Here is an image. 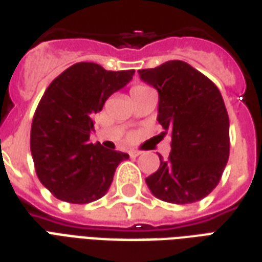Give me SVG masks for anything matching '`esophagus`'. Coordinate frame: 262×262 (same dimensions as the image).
I'll use <instances>...</instances> for the list:
<instances>
[{
	"mask_svg": "<svg viewBox=\"0 0 262 262\" xmlns=\"http://www.w3.org/2000/svg\"><path fill=\"white\" fill-rule=\"evenodd\" d=\"M129 155H130V157H137L140 156V151H137V150H130Z\"/></svg>",
	"mask_w": 262,
	"mask_h": 262,
	"instance_id": "1",
	"label": "esophagus"
}]
</instances>
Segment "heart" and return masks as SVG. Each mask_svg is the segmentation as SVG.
<instances>
[{
  "instance_id": "heart-1",
  "label": "heart",
  "mask_w": 262,
  "mask_h": 262,
  "mask_svg": "<svg viewBox=\"0 0 262 262\" xmlns=\"http://www.w3.org/2000/svg\"><path fill=\"white\" fill-rule=\"evenodd\" d=\"M144 89H149V88L143 86V85H139V86H135L133 89H132V93L139 92V91H144Z\"/></svg>"
}]
</instances>
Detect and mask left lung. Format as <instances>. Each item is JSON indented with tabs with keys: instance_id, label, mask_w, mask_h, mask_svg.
I'll return each instance as SVG.
<instances>
[{
	"instance_id": "obj_1",
	"label": "left lung",
	"mask_w": 262,
	"mask_h": 262,
	"mask_svg": "<svg viewBox=\"0 0 262 262\" xmlns=\"http://www.w3.org/2000/svg\"><path fill=\"white\" fill-rule=\"evenodd\" d=\"M139 75L159 92L157 120L171 133L169 159L160 156V167L146 177L147 187L173 204L204 199L220 182L230 155V122L219 88L183 61Z\"/></svg>"
}]
</instances>
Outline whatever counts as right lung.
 Masks as SVG:
<instances>
[{
  "label": "right lung",
  "mask_w": 262,
  "mask_h": 262,
  "mask_svg": "<svg viewBox=\"0 0 262 262\" xmlns=\"http://www.w3.org/2000/svg\"><path fill=\"white\" fill-rule=\"evenodd\" d=\"M135 71H106L79 62L47 88L31 126V153L39 182L62 201L88 204L107 193L127 153L89 142L93 113L125 88Z\"/></svg>",
  "instance_id": "obj_1"
}]
</instances>
